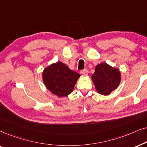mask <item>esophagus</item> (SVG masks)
<instances>
[{
  "label": "esophagus",
  "mask_w": 147,
  "mask_h": 147,
  "mask_svg": "<svg viewBox=\"0 0 147 147\" xmlns=\"http://www.w3.org/2000/svg\"><path fill=\"white\" fill-rule=\"evenodd\" d=\"M88 70L87 69H84V70H82L81 71H80V74H82V76H87L88 75Z\"/></svg>",
  "instance_id": "obj_1"
}]
</instances>
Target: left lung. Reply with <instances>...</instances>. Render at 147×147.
<instances>
[{"instance_id":"left-lung-1","label":"left lung","mask_w":147,"mask_h":147,"mask_svg":"<svg viewBox=\"0 0 147 147\" xmlns=\"http://www.w3.org/2000/svg\"><path fill=\"white\" fill-rule=\"evenodd\" d=\"M91 78L98 93L108 96L119 86L121 73L118 68L102 62L96 66L95 72Z\"/></svg>"}]
</instances>
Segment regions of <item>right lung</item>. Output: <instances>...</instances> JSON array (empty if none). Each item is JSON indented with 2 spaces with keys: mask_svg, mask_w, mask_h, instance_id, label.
Instances as JSON below:
<instances>
[{
  "mask_svg": "<svg viewBox=\"0 0 147 147\" xmlns=\"http://www.w3.org/2000/svg\"><path fill=\"white\" fill-rule=\"evenodd\" d=\"M80 77L61 61L51 63L43 69L42 79L46 88L59 98L67 96L73 92Z\"/></svg>",
  "mask_w": 147,
  "mask_h": 147,
  "instance_id": "1",
  "label": "right lung"
}]
</instances>
